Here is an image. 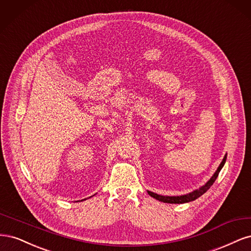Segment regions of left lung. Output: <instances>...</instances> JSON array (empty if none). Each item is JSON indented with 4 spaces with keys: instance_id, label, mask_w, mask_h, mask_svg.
Returning a JSON list of instances; mask_svg holds the SVG:
<instances>
[{
    "instance_id": "1",
    "label": "left lung",
    "mask_w": 251,
    "mask_h": 251,
    "mask_svg": "<svg viewBox=\"0 0 251 251\" xmlns=\"http://www.w3.org/2000/svg\"><path fill=\"white\" fill-rule=\"evenodd\" d=\"M225 160H226V155L224 156V158H223V160H222V163L220 164V166L218 167L217 171L215 172V174L213 175L212 178L209 179V180L203 185V187H201L199 190L194 191V192H192V193H190V194H187V195H182V196H161V195H157V194L149 192V191H148V194H149V195H150L151 197L155 198V199H157V200H159V201L166 202V203H185V202H190V201L195 200V199H197L198 197H200L201 195H203V194H204L209 188L212 187L213 183H214L215 180L217 179L218 175H219L222 167L224 166Z\"/></svg>"
}]
</instances>
